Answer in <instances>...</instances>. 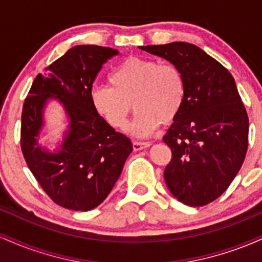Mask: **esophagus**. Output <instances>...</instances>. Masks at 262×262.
Masks as SVG:
<instances>
[{"label":"esophagus","mask_w":262,"mask_h":262,"mask_svg":"<svg viewBox=\"0 0 262 262\" xmlns=\"http://www.w3.org/2000/svg\"><path fill=\"white\" fill-rule=\"evenodd\" d=\"M151 145V143H149V141H133V149L134 151H139V150H143V149H146L149 148V146Z\"/></svg>","instance_id":"obj_1"}]
</instances>
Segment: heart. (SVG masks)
<instances>
[{"label":"heart","instance_id":"heart-1","mask_svg":"<svg viewBox=\"0 0 262 262\" xmlns=\"http://www.w3.org/2000/svg\"><path fill=\"white\" fill-rule=\"evenodd\" d=\"M110 83L92 87L93 110L110 127L124 129L133 103L137 116L129 132L139 138L175 119L186 100V81L180 69L152 59H125L111 73Z\"/></svg>","mask_w":262,"mask_h":262}]
</instances>
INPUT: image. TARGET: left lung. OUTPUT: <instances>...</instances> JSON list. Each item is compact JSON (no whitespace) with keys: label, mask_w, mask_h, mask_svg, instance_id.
<instances>
[{"label":"left lung","mask_w":262,"mask_h":262,"mask_svg":"<svg viewBox=\"0 0 262 262\" xmlns=\"http://www.w3.org/2000/svg\"><path fill=\"white\" fill-rule=\"evenodd\" d=\"M180 69L186 100L162 139L172 158L164 177L171 194L206 206L229 187L248 150L249 118L235 81L221 62L185 41L139 47Z\"/></svg>","instance_id":"obj_1"}]
</instances>
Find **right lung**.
I'll use <instances>...</instances> for the list:
<instances>
[{
    "instance_id": "obj_1",
    "label": "right lung",
    "mask_w": 262,
    "mask_h": 262,
    "mask_svg": "<svg viewBox=\"0 0 262 262\" xmlns=\"http://www.w3.org/2000/svg\"><path fill=\"white\" fill-rule=\"evenodd\" d=\"M118 53L98 45L73 47L35 77L23 104V156L41 188L64 208L86 212L100 206L133 151L130 139L110 127L90 98L102 65ZM52 99L62 104L68 128L50 150L40 138L45 108Z\"/></svg>"
}]
</instances>
